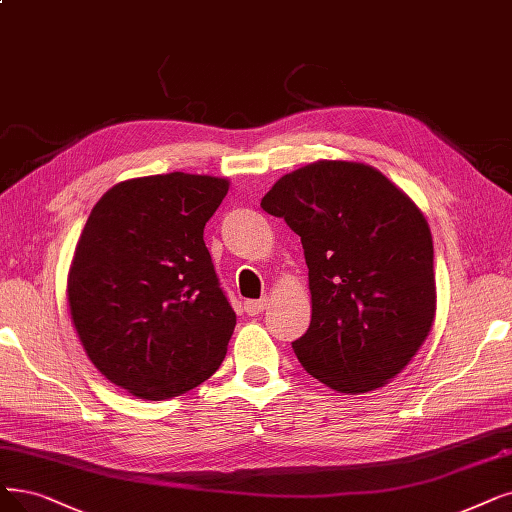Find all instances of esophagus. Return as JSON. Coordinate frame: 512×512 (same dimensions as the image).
Listing matches in <instances>:
<instances>
[{
    "mask_svg": "<svg viewBox=\"0 0 512 512\" xmlns=\"http://www.w3.org/2000/svg\"><path fill=\"white\" fill-rule=\"evenodd\" d=\"M243 309L248 315H260L264 309H267V300H245Z\"/></svg>",
    "mask_w": 512,
    "mask_h": 512,
    "instance_id": "1",
    "label": "esophagus"
}]
</instances>
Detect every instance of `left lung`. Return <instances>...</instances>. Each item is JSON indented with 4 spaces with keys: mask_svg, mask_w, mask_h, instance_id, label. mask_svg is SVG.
I'll use <instances>...</instances> for the list:
<instances>
[{
    "mask_svg": "<svg viewBox=\"0 0 512 512\" xmlns=\"http://www.w3.org/2000/svg\"><path fill=\"white\" fill-rule=\"evenodd\" d=\"M260 208L300 237L313 317L292 342L340 393H367L418 353L435 319L433 237L416 203L378 170L317 161L279 178Z\"/></svg>",
    "mask_w": 512,
    "mask_h": 512,
    "instance_id": "8db88e82",
    "label": "left lung"
}]
</instances>
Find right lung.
Instances as JSON below:
<instances>
[{"label": "right lung", "instance_id": "obj_1", "mask_svg": "<svg viewBox=\"0 0 512 512\" xmlns=\"http://www.w3.org/2000/svg\"><path fill=\"white\" fill-rule=\"evenodd\" d=\"M229 182L185 172L119 182L92 208L67 296L98 372L161 401L208 380L227 355L233 306L203 241Z\"/></svg>", "mask_w": 512, "mask_h": 512}]
</instances>
